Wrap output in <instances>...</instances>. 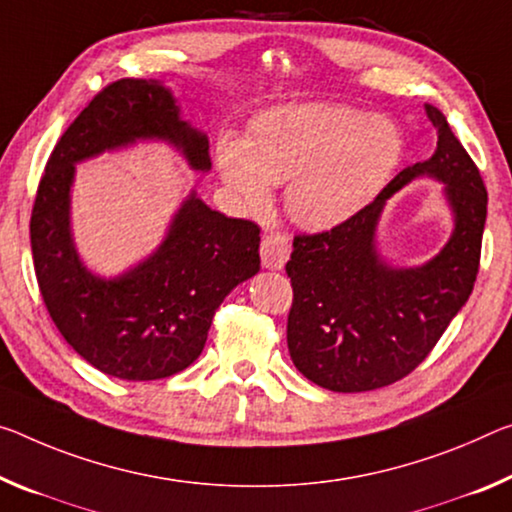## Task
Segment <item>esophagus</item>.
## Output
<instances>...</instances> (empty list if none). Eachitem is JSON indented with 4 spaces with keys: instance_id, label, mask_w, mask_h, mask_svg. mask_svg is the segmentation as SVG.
<instances>
[{
    "instance_id": "34e87169",
    "label": "esophagus",
    "mask_w": 512,
    "mask_h": 512,
    "mask_svg": "<svg viewBox=\"0 0 512 512\" xmlns=\"http://www.w3.org/2000/svg\"><path fill=\"white\" fill-rule=\"evenodd\" d=\"M291 253V243L280 232H271L262 239V246H259V255H262V264L271 271L285 269L287 259Z\"/></svg>"
}]
</instances>
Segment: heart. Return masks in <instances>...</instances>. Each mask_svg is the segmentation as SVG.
I'll return each mask as SVG.
<instances>
[{"label":"heart","mask_w":512,"mask_h":512,"mask_svg":"<svg viewBox=\"0 0 512 512\" xmlns=\"http://www.w3.org/2000/svg\"><path fill=\"white\" fill-rule=\"evenodd\" d=\"M401 154L394 120L346 104L303 102L259 113L246 141L223 136L216 170L248 212H264L271 184L287 182L289 216L307 230H330L378 196Z\"/></svg>","instance_id":"heart-1"}]
</instances>
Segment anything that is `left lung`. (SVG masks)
<instances>
[{"label":"left lung","mask_w":512,"mask_h":512,"mask_svg":"<svg viewBox=\"0 0 512 512\" xmlns=\"http://www.w3.org/2000/svg\"><path fill=\"white\" fill-rule=\"evenodd\" d=\"M424 109L437 129L433 157L403 168L346 223L294 239L289 355L307 380L330 392H369L408 376L474 289L488 191L444 113L433 104ZM421 176L443 184L454 230L428 263L396 267L379 255L377 223L386 200Z\"/></svg>","instance_id":"obj_1"}]
</instances>
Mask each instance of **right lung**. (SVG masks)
<instances>
[{
    "instance_id": "add662e5",
    "label": "right lung",
    "mask_w": 512,
    "mask_h": 512,
    "mask_svg": "<svg viewBox=\"0 0 512 512\" xmlns=\"http://www.w3.org/2000/svg\"><path fill=\"white\" fill-rule=\"evenodd\" d=\"M148 141L170 145L191 170H212L207 134L182 118L166 84L120 79L56 143L31 212V253L47 312L81 358L120 380L168 378L189 367L205 348L218 305L259 271V227L214 212L196 189L139 264L113 278L88 269L72 237L75 166Z\"/></svg>"
}]
</instances>
